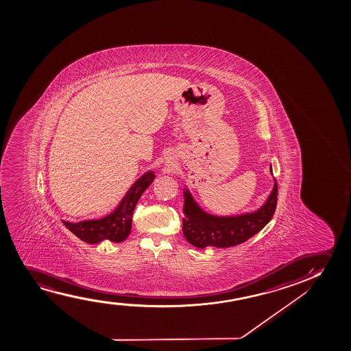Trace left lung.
<instances>
[{
	"instance_id": "8db88e82",
	"label": "left lung",
	"mask_w": 351,
	"mask_h": 351,
	"mask_svg": "<svg viewBox=\"0 0 351 351\" xmlns=\"http://www.w3.org/2000/svg\"><path fill=\"white\" fill-rule=\"evenodd\" d=\"M269 170L272 173V167ZM183 194L184 218L182 230L186 240L197 248H205L207 245L226 248L250 240L271 221L277 207L278 186L274 180V189L267 202L258 211L236 217L208 215L197 206L191 193L184 191Z\"/></svg>"
}]
</instances>
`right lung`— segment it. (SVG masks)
<instances>
[{
    "label": "right lung",
    "instance_id": "obj_1",
    "mask_svg": "<svg viewBox=\"0 0 351 351\" xmlns=\"http://www.w3.org/2000/svg\"><path fill=\"white\" fill-rule=\"evenodd\" d=\"M154 178L156 175L154 171H149L143 175L130 187L119 207L109 216L96 221H82L79 223L63 221V224L80 240L91 245H96L104 240L112 242L125 241L132 229V216L134 212L135 205L141 194L146 191V188L154 182Z\"/></svg>",
    "mask_w": 351,
    "mask_h": 351
}]
</instances>
